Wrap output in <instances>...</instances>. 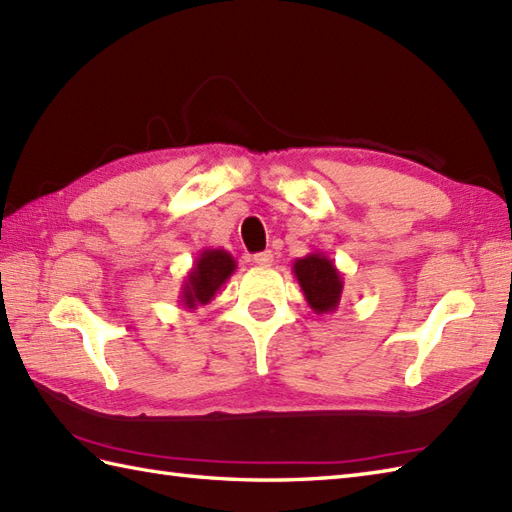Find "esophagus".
<instances>
[{"mask_svg":"<svg viewBox=\"0 0 512 512\" xmlns=\"http://www.w3.org/2000/svg\"><path fill=\"white\" fill-rule=\"evenodd\" d=\"M254 263L260 265V267H267V265L274 263V254H271V252H260V254L254 256Z\"/></svg>","mask_w":512,"mask_h":512,"instance_id":"1","label":"esophagus"}]
</instances>
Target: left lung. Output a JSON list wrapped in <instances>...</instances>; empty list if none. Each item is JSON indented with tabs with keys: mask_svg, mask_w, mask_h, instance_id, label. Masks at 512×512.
<instances>
[{
	"mask_svg": "<svg viewBox=\"0 0 512 512\" xmlns=\"http://www.w3.org/2000/svg\"><path fill=\"white\" fill-rule=\"evenodd\" d=\"M293 276L313 313H335L344 291V276L331 258L322 252L293 260Z\"/></svg>",
	"mask_w": 512,
	"mask_h": 512,
	"instance_id": "1",
	"label": "left lung"
}]
</instances>
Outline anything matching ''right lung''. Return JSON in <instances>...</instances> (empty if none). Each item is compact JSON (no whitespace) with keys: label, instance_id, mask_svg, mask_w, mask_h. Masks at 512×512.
Masks as SVG:
<instances>
[{"label":"right lung","instance_id":"right-lung-1","mask_svg":"<svg viewBox=\"0 0 512 512\" xmlns=\"http://www.w3.org/2000/svg\"><path fill=\"white\" fill-rule=\"evenodd\" d=\"M236 271L234 256L223 247H206L197 254L195 263L184 278V285L179 291V302L184 309L195 311L199 306L214 300V295Z\"/></svg>","mask_w":512,"mask_h":512}]
</instances>
